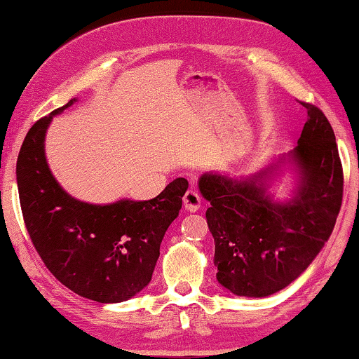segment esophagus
I'll list each match as a JSON object with an SVG mask.
<instances>
[{"instance_id": "1", "label": "esophagus", "mask_w": 359, "mask_h": 359, "mask_svg": "<svg viewBox=\"0 0 359 359\" xmlns=\"http://www.w3.org/2000/svg\"><path fill=\"white\" fill-rule=\"evenodd\" d=\"M183 203H184L186 210H189V212H196V210H199L201 208V194L194 188H191L186 191Z\"/></svg>"}]
</instances>
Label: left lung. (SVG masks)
Returning <instances> with one entry per match:
<instances>
[{
    "instance_id": "8db88e82",
    "label": "left lung",
    "mask_w": 359,
    "mask_h": 359,
    "mask_svg": "<svg viewBox=\"0 0 359 359\" xmlns=\"http://www.w3.org/2000/svg\"><path fill=\"white\" fill-rule=\"evenodd\" d=\"M302 106L307 122L296 149L243 178L208 171L198 181L210 203L205 219L215 242V276L235 296L268 297L287 287L335 227L343 198L335 134L318 107ZM286 172L293 186L281 200L272 188Z\"/></svg>"
}]
</instances>
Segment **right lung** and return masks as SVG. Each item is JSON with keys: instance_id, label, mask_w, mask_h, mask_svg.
<instances>
[{"instance_id": "right-lung-1", "label": "right lung", "mask_w": 359, "mask_h": 359, "mask_svg": "<svg viewBox=\"0 0 359 359\" xmlns=\"http://www.w3.org/2000/svg\"><path fill=\"white\" fill-rule=\"evenodd\" d=\"M75 102L73 97L37 121L22 142L16 180L24 222L42 262L62 284L91 301L124 302L151 281L188 181L176 178L149 201L91 204L73 198L48 168L46 135L53 117Z\"/></svg>"}]
</instances>
